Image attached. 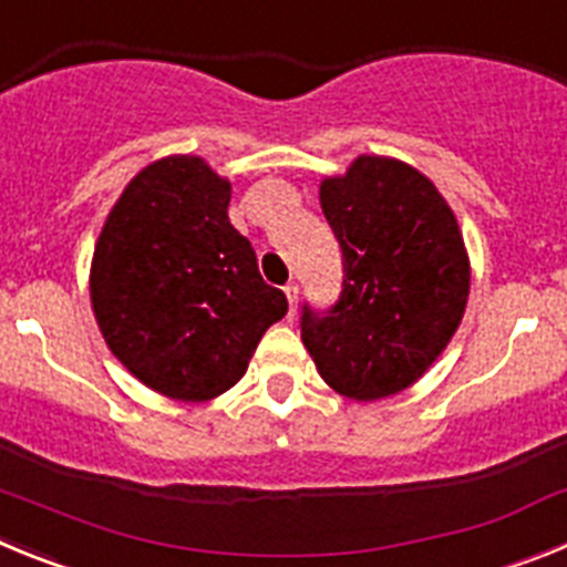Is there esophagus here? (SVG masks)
Listing matches in <instances>:
<instances>
[{
    "label": "esophagus",
    "mask_w": 567,
    "mask_h": 567,
    "mask_svg": "<svg viewBox=\"0 0 567 567\" xmlns=\"http://www.w3.org/2000/svg\"><path fill=\"white\" fill-rule=\"evenodd\" d=\"M284 295H287L289 300V318H292V315L298 312V284H287V287H284Z\"/></svg>",
    "instance_id": "esophagus-1"
}]
</instances>
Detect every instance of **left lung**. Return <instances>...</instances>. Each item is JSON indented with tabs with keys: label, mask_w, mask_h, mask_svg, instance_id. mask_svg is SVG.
<instances>
[{
	"label": "left lung",
	"mask_w": 567,
	"mask_h": 567,
	"mask_svg": "<svg viewBox=\"0 0 567 567\" xmlns=\"http://www.w3.org/2000/svg\"><path fill=\"white\" fill-rule=\"evenodd\" d=\"M318 195L343 249V292L329 312L303 307L300 340L338 394L392 398L432 369L463 320V233L440 189L389 155H358Z\"/></svg>",
	"instance_id": "obj_1"
}]
</instances>
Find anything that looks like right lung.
<instances>
[{"label":"right lung","instance_id":"right-lung-1","mask_svg":"<svg viewBox=\"0 0 567 567\" xmlns=\"http://www.w3.org/2000/svg\"><path fill=\"white\" fill-rule=\"evenodd\" d=\"M233 184L202 155L135 173L90 260V303L110 352L147 389L207 403L233 389L287 295L260 278L229 224Z\"/></svg>","mask_w":567,"mask_h":567}]
</instances>
